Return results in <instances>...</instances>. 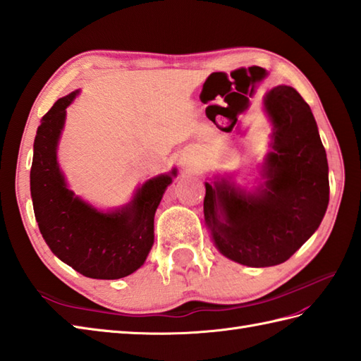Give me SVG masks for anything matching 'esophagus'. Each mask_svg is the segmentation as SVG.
<instances>
[{"label": "esophagus", "mask_w": 361, "mask_h": 361, "mask_svg": "<svg viewBox=\"0 0 361 361\" xmlns=\"http://www.w3.org/2000/svg\"><path fill=\"white\" fill-rule=\"evenodd\" d=\"M188 159H190L188 154H182V156H180V164H182L183 166H185V165L188 164Z\"/></svg>", "instance_id": "34e87169"}]
</instances>
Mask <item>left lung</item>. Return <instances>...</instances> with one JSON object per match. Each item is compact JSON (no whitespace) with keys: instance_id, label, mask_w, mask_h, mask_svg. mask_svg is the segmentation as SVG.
<instances>
[{"instance_id":"left-lung-1","label":"left lung","mask_w":361,"mask_h":361,"mask_svg":"<svg viewBox=\"0 0 361 361\" xmlns=\"http://www.w3.org/2000/svg\"><path fill=\"white\" fill-rule=\"evenodd\" d=\"M271 123L270 151L258 182L239 183L233 174L205 182L204 219L214 247L248 267L287 261L315 233L329 204V166L310 106L292 86L264 95Z\"/></svg>"}]
</instances>
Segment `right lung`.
Instances as JSON below:
<instances>
[{
	"mask_svg": "<svg viewBox=\"0 0 361 361\" xmlns=\"http://www.w3.org/2000/svg\"><path fill=\"white\" fill-rule=\"evenodd\" d=\"M78 94L80 90L55 102L37 130L30 168L35 219L52 253L78 274L125 278L143 266L154 244V214L178 170L140 183L130 201L108 210L77 196L61 171L57 151L66 108Z\"/></svg>",
	"mask_w": 361,
	"mask_h": 361,
	"instance_id": "obj_1",
	"label": "right lung"
}]
</instances>
